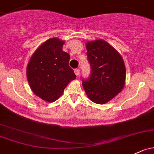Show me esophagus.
Instances as JSON below:
<instances>
[{"label": "esophagus", "mask_w": 154, "mask_h": 154, "mask_svg": "<svg viewBox=\"0 0 154 154\" xmlns=\"http://www.w3.org/2000/svg\"><path fill=\"white\" fill-rule=\"evenodd\" d=\"M74 72H75V74L77 75V76L80 74V70H79V69H75V70H74Z\"/></svg>", "instance_id": "1"}]
</instances>
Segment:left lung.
<instances>
[{"label":"left lung","mask_w":154,"mask_h":154,"mask_svg":"<svg viewBox=\"0 0 154 154\" xmlns=\"http://www.w3.org/2000/svg\"><path fill=\"white\" fill-rule=\"evenodd\" d=\"M91 67L90 77L83 80L87 97L94 103L105 104L118 95L125 83V66L121 55L103 39L86 43Z\"/></svg>","instance_id":"8db88e82"}]
</instances>
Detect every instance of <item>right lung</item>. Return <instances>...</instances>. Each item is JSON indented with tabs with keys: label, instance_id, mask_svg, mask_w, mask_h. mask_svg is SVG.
Returning <instances> with one entry per match:
<instances>
[{
	"label": "right lung",
	"instance_id": "right-lung-1",
	"mask_svg": "<svg viewBox=\"0 0 154 154\" xmlns=\"http://www.w3.org/2000/svg\"><path fill=\"white\" fill-rule=\"evenodd\" d=\"M64 44L57 37L46 40L34 51L26 68L31 90L47 102L59 98L67 84L76 79L69 66L70 55L62 50Z\"/></svg>",
	"mask_w": 154,
	"mask_h": 154
}]
</instances>
